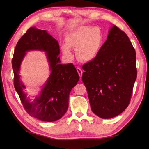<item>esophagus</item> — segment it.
<instances>
[{
  "label": "esophagus",
  "mask_w": 149,
  "mask_h": 149,
  "mask_svg": "<svg viewBox=\"0 0 149 149\" xmlns=\"http://www.w3.org/2000/svg\"><path fill=\"white\" fill-rule=\"evenodd\" d=\"M77 71L78 72L79 75L80 77H82V75H83V70H82L80 68H77Z\"/></svg>",
  "instance_id": "obj_1"
}]
</instances>
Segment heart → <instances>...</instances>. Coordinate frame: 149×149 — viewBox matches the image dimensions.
I'll use <instances>...</instances> for the list:
<instances>
[{"label":"heart","mask_w":149,"mask_h":149,"mask_svg":"<svg viewBox=\"0 0 149 149\" xmlns=\"http://www.w3.org/2000/svg\"><path fill=\"white\" fill-rule=\"evenodd\" d=\"M103 40V34L99 27H81L68 34L66 44L62 46L63 53L70 58L72 52L69 47L75 48L79 59L83 61H90L99 53Z\"/></svg>","instance_id":"b5f03b06"}]
</instances>
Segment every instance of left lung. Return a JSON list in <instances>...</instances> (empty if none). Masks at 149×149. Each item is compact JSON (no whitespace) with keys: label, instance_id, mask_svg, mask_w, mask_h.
I'll use <instances>...</instances> for the list:
<instances>
[{"label":"left lung","instance_id":"left-lung-1","mask_svg":"<svg viewBox=\"0 0 149 149\" xmlns=\"http://www.w3.org/2000/svg\"><path fill=\"white\" fill-rule=\"evenodd\" d=\"M136 59L129 37L113 26L97 56L83 66L91 111L100 118H113L129 106L137 77Z\"/></svg>","mask_w":149,"mask_h":149}]
</instances>
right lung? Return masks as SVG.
Segmentation results:
<instances>
[{
	"mask_svg": "<svg viewBox=\"0 0 149 149\" xmlns=\"http://www.w3.org/2000/svg\"><path fill=\"white\" fill-rule=\"evenodd\" d=\"M46 52L52 73L42 91L33 102L26 98L25 88L20 81L19 68L22 60L29 50ZM59 43L45 30L29 28L19 40L12 59L14 86L27 113L43 122H54L66 113L68 107L69 94L79 79L72 63L59 64Z\"/></svg>",
	"mask_w": 149,
	"mask_h": 149,
	"instance_id": "add662e5",
	"label": "right lung"
}]
</instances>
